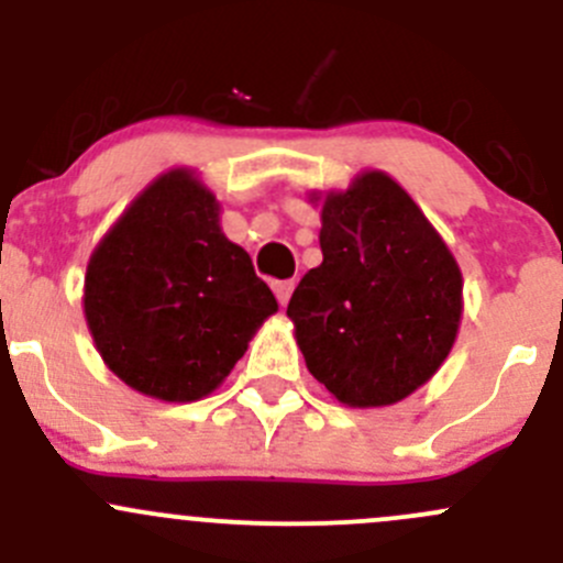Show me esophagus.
<instances>
[{
    "instance_id": "obj_1",
    "label": "esophagus",
    "mask_w": 563,
    "mask_h": 563,
    "mask_svg": "<svg viewBox=\"0 0 563 563\" xmlns=\"http://www.w3.org/2000/svg\"><path fill=\"white\" fill-rule=\"evenodd\" d=\"M272 291H275L277 302H280L283 308H286L288 299H291V294H294V280H277V283H272Z\"/></svg>"
}]
</instances>
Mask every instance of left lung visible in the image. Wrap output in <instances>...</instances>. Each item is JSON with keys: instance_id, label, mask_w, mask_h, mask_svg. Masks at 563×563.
Returning a JSON list of instances; mask_svg holds the SVG:
<instances>
[{"instance_id": "1", "label": "left lung", "mask_w": 563, "mask_h": 563, "mask_svg": "<svg viewBox=\"0 0 563 563\" xmlns=\"http://www.w3.org/2000/svg\"><path fill=\"white\" fill-rule=\"evenodd\" d=\"M321 207L323 261L286 316L305 365L349 408H384L430 382L463 318V272L444 236L387 172L367 168Z\"/></svg>"}]
</instances>
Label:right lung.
<instances>
[{
    "mask_svg": "<svg viewBox=\"0 0 563 563\" xmlns=\"http://www.w3.org/2000/svg\"><path fill=\"white\" fill-rule=\"evenodd\" d=\"M198 172L152 179L92 250L84 318L106 367L163 402L212 395L245 356L277 299L247 250L220 229Z\"/></svg>",
    "mask_w": 563,
    "mask_h": 563,
    "instance_id": "right-lung-1",
    "label": "right lung"
}]
</instances>
